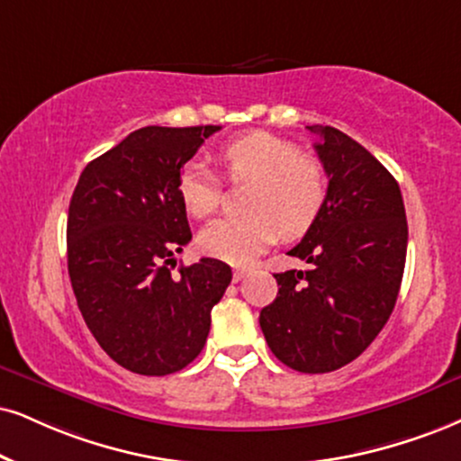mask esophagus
Here are the masks:
<instances>
[{
    "mask_svg": "<svg viewBox=\"0 0 461 461\" xmlns=\"http://www.w3.org/2000/svg\"><path fill=\"white\" fill-rule=\"evenodd\" d=\"M249 274V269L248 267H237L235 271H232V277H235V282H241L243 277H246Z\"/></svg>",
    "mask_w": 461,
    "mask_h": 461,
    "instance_id": "34e87169",
    "label": "esophagus"
}]
</instances>
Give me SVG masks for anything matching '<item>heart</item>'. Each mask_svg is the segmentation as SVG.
<instances>
[{
  "label": "heart",
  "instance_id": "heart-1",
  "mask_svg": "<svg viewBox=\"0 0 461 461\" xmlns=\"http://www.w3.org/2000/svg\"><path fill=\"white\" fill-rule=\"evenodd\" d=\"M218 160L230 181H249L246 215L209 221L198 235L207 257L246 265L282 237L310 230L327 201V170L318 158L299 151L293 140L254 130L220 147ZM177 194L192 218H207L220 203V179L203 162L185 164Z\"/></svg>",
  "mask_w": 461,
  "mask_h": 461
}]
</instances>
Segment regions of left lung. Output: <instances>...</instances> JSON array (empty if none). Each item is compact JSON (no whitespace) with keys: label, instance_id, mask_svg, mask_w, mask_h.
Returning <instances> with one entry per match:
<instances>
[{"label":"left lung","instance_id":"8db88e82","mask_svg":"<svg viewBox=\"0 0 461 461\" xmlns=\"http://www.w3.org/2000/svg\"><path fill=\"white\" fill-rule=\"evenodd\" d=\"M327 170V201L291 257L308 269L274 274L260 310L267 344L284 366L325 374L361 355L387 325L404 276L408 224L393 175L348 134L308 126Z\"/></svg>","mask_w":461,"mask_h":461}]
</instances>
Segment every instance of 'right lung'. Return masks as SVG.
Listing matches in <instances>:
<instances>
[{
    "instance_id": "add662e5",
    "label": "right lung",
    "mask_w": 461,
    "mask_h": 461,
    "mask_svg": "<svg viewBox=\"0 0 461 461\" xmlns=\"http://www.w3.org/2000/svg\"><path fill=\"white\" fill-rule=\"evenodd\" d=\"M220 126L134 130L85 167L68 209V274L102 350L143 376H167L207 342L232 280L218 258L170 274L192 240L177 179ZM171 267H168L167 265Z\"/></svg>"
}]
</instances>
